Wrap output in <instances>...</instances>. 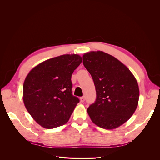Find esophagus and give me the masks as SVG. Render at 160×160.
Returning <instances> with one entry per match:
<instances>
[{"instance_id": "obj_1", "label": "esophagus", "mask_w": 160, "mask_h": 160, "mask_svg": "<svg viewBox=\"0 0 160 160\" xmlns=\"http://www.w3.org/2000/svg\"><path fill=\"white\" fill-rule=\"evenodd\" d=\"M80 101H81V102L83 103L84 101H85V98H84V97H81V98H80Z\"/></svg>"}]
</instances>
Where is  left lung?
<instances>
[{"label":"left lung","instance_id":"1","mask_svg":"<svg viewBox=\"0 0 160 160\" xmlns=\"http://www.w3.org/2000/svg\"><path fill=\"white\" fill-rule=\"evenodd\" d=\"M83 63L94 81L97 98L88 109L93 123L113 129L132 117L138 105L139 86L128 67L103 51H90Z\"/></svg>","mask_w":160,"mask_h":160}]
</instances>
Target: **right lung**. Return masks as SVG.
Wrapping results in <instances>:
<instances>
[{
	"mask_svg": "<svg viewBox=\"0 0 160 160\" xmlns=\"http://www.w3.org/2000/svg\"><path fill=\"white\" fill-rule=\"evenodd\" d=\"M82 62L77 54H66L41 62L26 77L23 102L35 122L46 129L68 122L79 99L72 95L71 75Z\"/></svg>",
	"mask_w": 160,
	"mask_h": 160,
	"instance_id": "obj_1",
	"label": "right lung"
}]
</instances>
